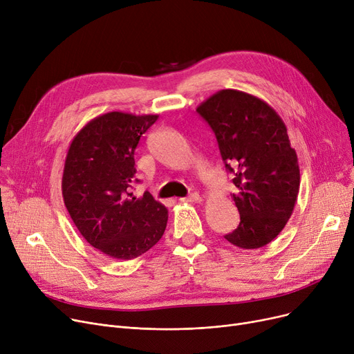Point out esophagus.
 <instances>
[{"instance_id": "obj_1", "label": "esophagus", "mask_w": 354, "mask_h": 354, "mask_svg": "<svg viewBox=\"0 0 354 354\" xmlns=\"http://www.w3.org/2000/svg\"><path fill=\"white\" fill-rule=\"evenodd\" d=\"M179 201H182V202H188V203H194V202H201V201H202V198H201V195H199V194L194 192V194H191V195H189V196H187V198H180Z\"/></svg>"}]
</instances>
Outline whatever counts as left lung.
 Instances as JSON below:
<instances>
[{"mask_svg": "<svg viewBox=\"0 0 354 354\" xmlns=\"http://www.w3.org/2000/svg\"><path fill=\"white\" fill-rule=\"evenodd\" d=\"M218 140L234 175L236 230L225 235L235 247L261 248L283 231L300 189V169L287 127L264 100L234 88L219 90L196 107Z\"/></svg>", "mask_w": 354, "mask_h": 354, "instance_id": "8db88e82", "label": "left lung"}]
</instances>
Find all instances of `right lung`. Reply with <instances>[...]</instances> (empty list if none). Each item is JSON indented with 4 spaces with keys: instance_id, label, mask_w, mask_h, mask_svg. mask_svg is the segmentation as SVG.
Returning <instances> with one entry per match:
<instances>
[{
    "instance_id": "add662e5",
    "label": "right lung",
    "mask_w": 354,
    "mask_h": 354,
    "mask_svg": "<svg viewBox=\"0 0 354 354\" xmlns=\"http://www.w3.org/2000/svg\"><path fill=\"white\" fill-rule=\"evenodd\" d=\"M158 115L109 111L86 123L73 138L62 179L64 205L87 243L115 259H133L162 238L167 209L138 182L135 151Z\"/></svg>"
}]
</instances>
